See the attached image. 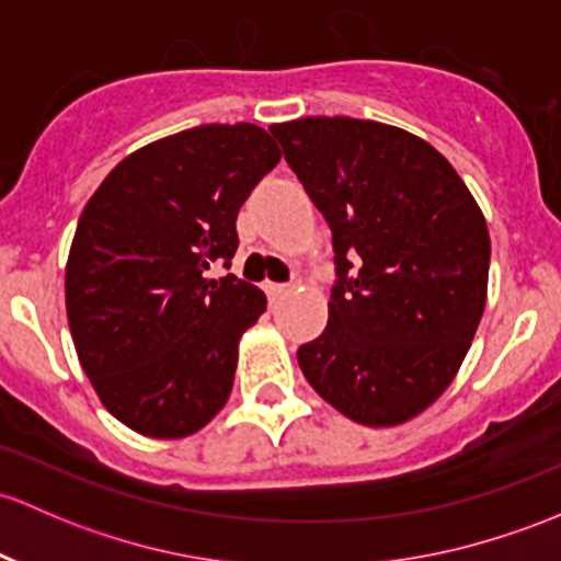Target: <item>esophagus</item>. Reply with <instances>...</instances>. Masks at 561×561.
<instances>
[{
	"instance_id": "34e87169",
	"label": "esophagus",
	"mask_w": 561,
	"mask_h": 561,
	"mask_svg": "<svg viewBox=\"0 0 561 561\" xmlns=\"http://www.w3.org/2000/svg\"><path fill=\"white\" fill-rule=\"evenodd\" d=\"M287 293H290V287H285V285H265V296H268V300L271 304H274V300H279V298H285Z\"/></svg>"
}]
</instances>
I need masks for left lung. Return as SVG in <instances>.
<instances>
[{
  "mask_svg": "<svg viewBox=\"0 0 561 561\" xmlns=\"http://www.w3.org/2000/svg\"><path fill=\"white\" fill-rule=\"evenodd\" d=\"M271 134L333 231L339 282L328 328L298 350L306 381L352 422L414 420L454 381L486 306L481 206L398 126L300 117Z\"/></svg>",
  "mask_w": 561,
  "mask_h": 561,
  "instance_id": "obj_1",
  "label": "left lung"
}]
</instances>
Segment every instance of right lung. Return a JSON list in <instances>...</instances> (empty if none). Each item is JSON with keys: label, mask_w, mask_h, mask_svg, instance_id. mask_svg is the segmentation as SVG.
<instances>
[{"label": "right lung", "mask_w": 561, "mask_h": 561, "mask_svg": "<svg viewBox=\"0 0 561 561\" xmlns=\"http://www.w3.org/2000/svg\"><path fill=\"white\" fill-rule=\"evenodd\" d=\"M282 152L255 123L187 128L123 158L82 209L67 261L80 365L147 438L198 433L228 403L239 339L265 296L233 274L236 215Z\"/></svg>", "instance_id": "right-lung-1"}]
</instances>
